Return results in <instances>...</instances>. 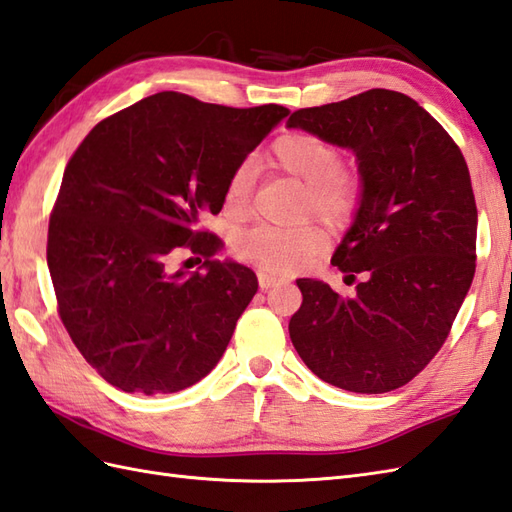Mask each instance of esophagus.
Instances as JSON below:
<instances>
[{"instance_id": "1", "label": "esophagus", "mask_w": 512, "mask_h": 512, "mask_svg": "<svg viewBox=\"0 0 512 512\" xmlns=\"http://www.w3.org/2000/svg\"><path fill=\"white\" fill-rule=\"evenodd\" d=\"M257 279H259V288H261V290L277 288V285L285 283V277H281V275H272V272H264V270H259V272H257Z\"/></svg>"}]
</instances>
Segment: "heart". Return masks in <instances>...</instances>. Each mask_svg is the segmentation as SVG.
<instances>
[{
  "instance_id": "1",
  "label": "heart",
  "mask_w": 512,
  "mask_h": 512,
  "mask_svg": "<svg viewBox=\"0 0 512 512\" xmlns=\"http://www.w3.org/2000/svg\"><path fill=\"white\" fill-rule=\"evenodd\" d=\"M272 163L279 170L305 183L303 211L342 229L355 218L364 196L360 172L340 163V150L327 137L294 130L281 135L270 148ZM255 174L251 165H237L224 183V213L229 218H242L251 205ZM329 246V235L320 224L303 227H272L259 224L235 237L233 255L264 270H290L303 266Z\"/></svg>"
}]
</instances>
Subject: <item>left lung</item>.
<instances>
[{
  "label": "left lung",
  "instance_id": "8db88e82",
  "mask_svg": "<svg viewBox=\"0 0 512 512\" xmlns=\"http://www.w3.org/2000/svg\"><path fill=\"white\" fill-rule=\"evenodd\" d=\"M351 148L364 183L334 264L364 279L353 296L299 279L290 338L323 382L362 395L406 386L445 344L475 272L478 209L467 161L447 130L406 93L371 89L290 115Z\"/></svg>",
  "mask_w": 512,
  "mask_h": 512
}]
</instances>
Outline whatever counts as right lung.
Here are the masks:
<instances>
[{
	"label": "right lung",
	"instance_id": "right-lung-1",
	"mask_svg": "<svg viewBox=\"0 0 512 512\" xmlns=\"http://www.w3.org/2000/svg\"><path fill=\"white\" fill-rule=\"evenodd\" d=\"M288 113L161 91L95 124L71 154L47 266L69 338L111 386L178 392L222 358L257 277L213 259L222 240L200 218L220 213L229 174ZM185 250L208 272L174 271Z\"/></svg>",
	"mask_w": 512,
	"mask_h": 512
}]
</instances>
